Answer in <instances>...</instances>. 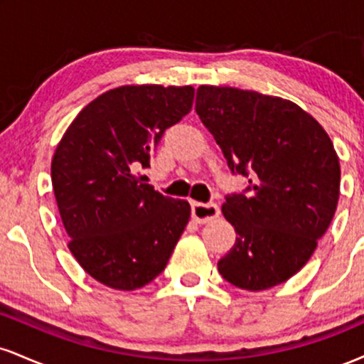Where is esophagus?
I'll use <instances>...</instances> for the list:
<instances>
[{"instance_id": "esophagus-1", "label": "esophagus", "mask_w": 364, "mask_h": 364, "mask_svg": "<svg viewBox=\"0 0 364 364\" xmlns=\"http://www.w3.org/2000/svg\"><path fill=\"white\" fill-rule=\"evenodd\" d=\"M220 215V208L217 203H200L193 202L191 203V217H193L195 223L198 224H207L217 219Z\"/></svg>"}]
</instances>
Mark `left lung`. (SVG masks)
Masks as SVG:
<instances>
[{
    "instance_id": "1",
    "label": "left lung",
    "mask_w": 364,
    "mask_h": 364,
    "mask_svg": "<svg viewBox=\"0 0 364 364\" xmlns=\"http://www.w3.org/2000/svg\"><path fill=\"white\" fill-rule=\"evenodd\" d=\"M196 114L250 195L225 198L236 243L217 263L232 286L265 291L306 265L336 214L341 164L310 112L277 95L200 85Z\"/></svg>"
}]
</instances>
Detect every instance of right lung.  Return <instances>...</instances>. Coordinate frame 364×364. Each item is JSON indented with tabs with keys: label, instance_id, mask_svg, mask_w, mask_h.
I'll return each instance as SVG.
<instances>
[{
	"label": "right lung",
	"instance_id": "obj_1",
	"mask_svg": "<svg viewBox=\"0 0 364 364\" xmlns=\"http://www.w3.org/2000/svg\"><path fill=\"white\" fill-rule=\"evenodd\" d=\"M191 85H123L87 104L58 144L51 161L68 248L104 286L135 291L168 265L191 208L145 183L166 129L193 106Z\"/></svg>",
	"mask_w": 364,
	"mask_h": 364
}]
</instances>
